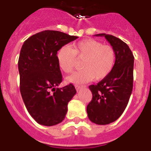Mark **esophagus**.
<instances>
[{
    "instance_id": "1",
    "label": "esophagus",
    "mask_w": 151,
    "mask_h": 151,
    "mask_svg": "<svg viewBox=\"0 0 151 151\" xmlns=\"http://www.w3.org/2000/svg\"><path fill=\"white\" fill-rule=\"evenodd\" d=\"M85 87V86H82V85H76V90L78 91L79 90H80L81 88H83Z\"/></svg>"
}]
</instances>
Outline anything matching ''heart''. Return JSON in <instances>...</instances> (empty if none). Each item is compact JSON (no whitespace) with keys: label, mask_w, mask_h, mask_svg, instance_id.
Listing matches in <instances>:
<instances>
[{"label":"heart","mask_w":151,"mask_h":151,"mask_svg":"<svg viewBox=\"0 0 151 151\" xmlns=\"http://www.w3.org/2000/svg\"><path fill=\"white\" fill-rule=\"evenodd\" d=\"M59 67L65 73H70L83 61V69L67 78V81L74 84H82L101 80L108 76L114 65L116 53L111 45H104L93 39H86L76 43L73 48L62 47L57 54Z\"/></svg>","instance_id":"1"}]
</instances>
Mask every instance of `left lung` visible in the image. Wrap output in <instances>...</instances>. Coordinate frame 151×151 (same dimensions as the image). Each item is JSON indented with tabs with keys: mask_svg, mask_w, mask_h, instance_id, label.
<instances>
[{
	"mask_svg": "<svg viewBox=\"0 0 151 151\" xmlns=\"http://www.w3.org/2000/svg\"><path fill=\"white\" fill-rule=\"evenodd\" d=\"M113 47L116 59L113 69L96 85L89 86L93 98L86 108L88 118L97 125L116 121L127 106L133 86L134 56L129 46L112 35L101 33Z\"/></svg>",
	"mask_w": 151,
	"mask_h": 151,
	"instance_id": "left-lung-1",
	"label": "left lung"
}]
</instances>
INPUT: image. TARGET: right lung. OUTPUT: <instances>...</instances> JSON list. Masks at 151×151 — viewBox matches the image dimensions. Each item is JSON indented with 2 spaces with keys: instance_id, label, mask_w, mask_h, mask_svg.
Masks as SVG:
<instances>
[{
  "instance_id": "add662e5",
  "label": "right lung",
  "mask_w": 151,
  "mask_h": 151,
  "mask_svg": "<svg viewBox=\"0 0 151 151\" xmlns=\"http://www.w3.org/2000/svg\"><path fill=\"white\" fill-rule=\"evenodd\" d=\"M78 37L55 30L37 32L24 42L19 55L20 93L29 114L37 123L51 126L65 119L68 103L76 93L72 83L62 82L57 54Z\"/></svg>"
}]
</instances>
